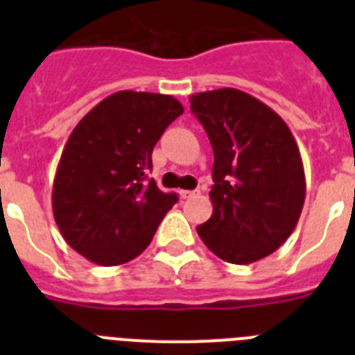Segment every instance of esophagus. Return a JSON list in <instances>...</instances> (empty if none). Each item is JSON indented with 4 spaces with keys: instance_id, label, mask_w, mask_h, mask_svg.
<instances>
[{
    "instance_id": "34e87169",
    "label": "esophagus",
    "mask_w": 355,
    "mask_h": 355,
    "mask_svg": "<svg viewBox=\"0 0 355 355\" xmlns=\"http://www.w3.org/2000/svg\"><path fill=\"white\" fill-rule=\"evenodd\" d=\"M180 196L183 197V199H190V197L199 196V190H181Z\"/></svg>"
}]
</instances>
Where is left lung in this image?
<instances>
[{
  "instance_id": "left-lung-1",
  "label": "left lung",
  "mask_w": 355,
  "mask_h": 355,
  "mask_svg": "<svg viewBox=\"0 0 355 355\" xmlns=\"http://www.w3.org/2000/svg\"><path fill=\"white\" fill-rule=\"evenodd\" d=\"M190 110L213 147V215L197 227L215 256L249 265L293 233L306 199L299 147L286 122L236 89L193 94Z\"/></svg>"
}]
</instances>
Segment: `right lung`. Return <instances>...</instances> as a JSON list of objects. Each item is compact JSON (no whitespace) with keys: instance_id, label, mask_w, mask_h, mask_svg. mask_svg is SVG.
Returning a JSON list of instances; mask_svg holds the SVG:
<instances>
[{"instance_id":"add662e5","label":"right lung","mask_w":355,"mask_h":355,"mask_svg":"<svg viewBox=\"0 0 355 355\" xmlns=\"http://www.w3.org/2000/svg\"><path fill=\"white\" fill-rule=\"evenodd\" d=\"M183 105L165 94L121 90L72 130L53 183V215L72 249L115 266L146 250L178 202L147 178L153 149Z\"/></svg>"}]
</instances>
